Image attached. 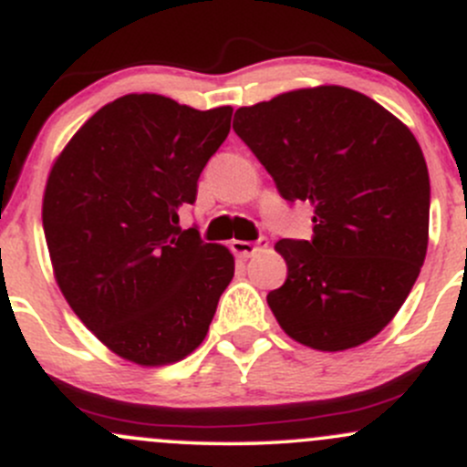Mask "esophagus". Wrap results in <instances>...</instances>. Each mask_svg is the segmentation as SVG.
Segmentation results:
<instances>
[{
    "mask_svg": "<svg viewBox=\"0 0 467 467\" xmlns=\"http://www.w3.org/2000/svg\"><path fill=\"white\" fill-rule=\"evenodd\" d=\"M265 245H268V239L261 237L259 242H239V239H234V242H230V248H233V253L237 254V257H253V254H257L259 250H264Z\"/></svg>",
    "mask_w": 467,
    "mask_h": 467,
    "instance_id": "34e87169",
    "label": "esophagus"
}]
</instances>
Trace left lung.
<instances>
[{"label":"left lung","instance_id":"left-lung-1","mask_svg":"<svg viewBox=\"0 0 467 467\" xmlns=\"http://www.w3.org/2000/svg\"><path fill=\"white\" fill-rule=\"evenodd\" d=\"M234 132L281 197L310 203L312 242L279 239L284 285L268 306L290 339L341 352L377 337L428 250L430 177L401 119L343 86L281 92L234 112Z\"/></svg>","mask_w":467,"mask_h":467}]
</instances>
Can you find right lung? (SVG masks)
I'll use <instances>...</instances> for the list:
<instances>
[{
	"instance_id": "right-lung-1",
	"label": "right lung",
	"mask_w": 467,
	"mask_h": 467,
	"mask_svg": "<svg viewBox=\"0 0 467 467\" xmlns=\"http://www.w3.org/2000/svg\"><path fill=\"white\" fill-rule=\"evenodd\" d=\"M230 119V106L130 92L97 110L50 168L42 222L55 281L81 324L137 366L197 350L233 281L225 245L179 228Z\"/></svg>"
}]
</instances>
